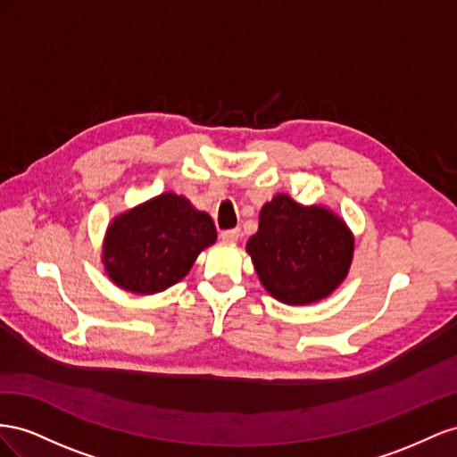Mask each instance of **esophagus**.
<instances>
[{
    "label": "esophagus",
    "instance_id": "34e87169",
    "mask_svg": "<svg viewBox=\"0 0 457 457\" xmlns=\"http://www.w3.org/2000/svg\"><path fill=\"white\" fill-rule=\"evenodd\" d=\"M220 237L224 239L226 243H236L241 237V229L239 228H231V229H224L220 233Z\"/></svg>",
    "mask_w": 457,
    "mask_h": 457
}]
</instances>
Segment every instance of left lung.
<instances>
[{
  "label": "left lung",
  "instance_id": "1",
  "mask_svg": "<svg viewBox=\"0 0 457 457\" xmlns=\"http://www.w3.org/2000/svg\"><path fill=\"white\" fill-rule=\"evenodd\" d=\"M246 253L273 298L301 306L329 296L345 281L354 237L328 208L298 204L281 193L260 211Z\"/></svg>",
  "mask_w": 457,
  "mask_h": 457
}]
</instances>
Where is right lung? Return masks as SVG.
Wrapping results in <instances>:
<instances>
[{
	"instance_id": "1",
	"label": "right lung",
	"mask_w": 457,
	"mask_h": 457,
	"mask_svg": "<svg viewBox=\"0 0 457 457\" xmlns=\"http://www.w3.org/2000/svg\"><path fill=\"white\" fill-rule=\"evenodd\" d=\"M214 241L212 218L168 191L111 221L103 264L124 291L153 295L184 279L199 253Z\"/></svg>"
}]
</instances>
